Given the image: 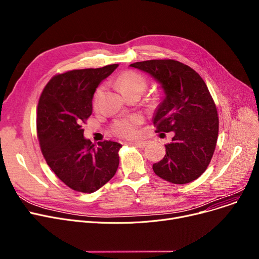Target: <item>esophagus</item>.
<instances>
[{"label": "esophagus", "instance_id": "34e87169", "mask_svg": "<svg viewBox=\"0 0 259 259\" xmlns=\"http://www.w3.org/2000/svg\"><path fill=\"white\" fill-rule=\"evenodd\" d=\"M134 146L137 147H140V148H145L147 145H148V142L147 141H141V142H134L132 143Z\"/></svg>", "mask_w": 259, "mask_h": 259}]
</instances>
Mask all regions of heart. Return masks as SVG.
I'll use <instances>...</instances> for the list:
<instances>
[{
	"mask_svg": "<svg viewBox=\"0 0 259 259\" xmlns=\"http://www.w3.org/2000/svg\"><path fill=\"white\" fill-rule=\"evenodd\" d=\"M116 85L120 92L124 94L130 92H140L141 94L147 88V80L137 72L127 71L122 73L116 80ZM102 88H99L94 94V102H97ZM141 124V119L139 117H130L127 119H122L116 121L114 130L117 135L126 139H134L139 137V125Z\"/></svg>",
	"mask_w": 259,
	"mask_h": 259,
	"instance_id": "heart-1",
	"label": "heart"
}]
</instances>
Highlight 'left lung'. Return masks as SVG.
Returning a JSON list of instances; mask_svg holds the SVG:
<instances>
[{
	"mask_svg": "<svg viewBox=\"0 0 259 259\" xmlns=\"http://www.w3.org/2000/svg\"><path fill=\"white\" fill-rule=\"evenodd\" d=\"M130 67L148 73L162 90L153 115L155 132H173L166 154L153 164L160 179L188 184L206 171L219 137L216 106L205 81L192 68L174 60L137 62Z\"/></svg>",
	"mask_w": 259,
	"mask_h": 259,
	"instance_id": "obj_1",
	"label": "left lung"
}]
</instances>
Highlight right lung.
I'll use <instances>...</instances> for the list:
<instances>
[{
  "label": "right lung",
  "mask_w": 259,
  "mask_h": 259,
  "mask_svg": "<svg viewBox=\"0 0 259 259\" xmlns=\"http://www.w3.org/2000/svg\"><path fill=\"white\" fill-rule=\"evenodd\" d=\"M118 64L53 76L37 105L36 130L48 166L69 188L92 193L110 181L118 167L121 145L105 141L95 148L81 124L92 113L93 94Z\"/></svg>",
  "instance_id": "1"
}]
</instances>
